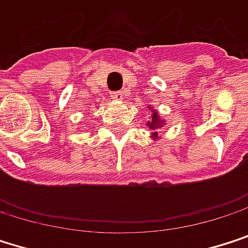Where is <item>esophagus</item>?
Here are the masks:
<instances>
[{
	"mask_svg": "<svg viewBox=\"0 0 248 248\" xmlns=\"http://www.w3.org/2000/svg\"><path fill=\"white\" fill-rule=\"evenodd\" d=\"M109 96H111L112 99H117V101H120V99H123V98H124L123 92H120V91H117V92H111V93H109Z\"/></svg>",
	"mask_w": 248,
	"mask_h": 248,
	"instance_id": "1",
	"label": "esophagus"
}]
</instances>
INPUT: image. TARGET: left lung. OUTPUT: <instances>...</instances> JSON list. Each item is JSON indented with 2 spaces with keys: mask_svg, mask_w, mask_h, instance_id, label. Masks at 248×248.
<instances>
[{
  "mask_svg": "<svg viewBox=\"0 0 248 248\" xmlns=\"http://www.w3.org/2000/svg\"><path fill=\"white\" fill-rule=\"evenodd\" d=\"M147 125L150 127V130H156V128H159V127H162V125H163V121L159 118V115H157V112H156V111L152 114V120L147 123Z\"/></svg>",
  "mask_w": 248,
  "mask_h": 248,
  "instance_id": "8db88e82",
  "label": "left lung"
}]
</instances>
